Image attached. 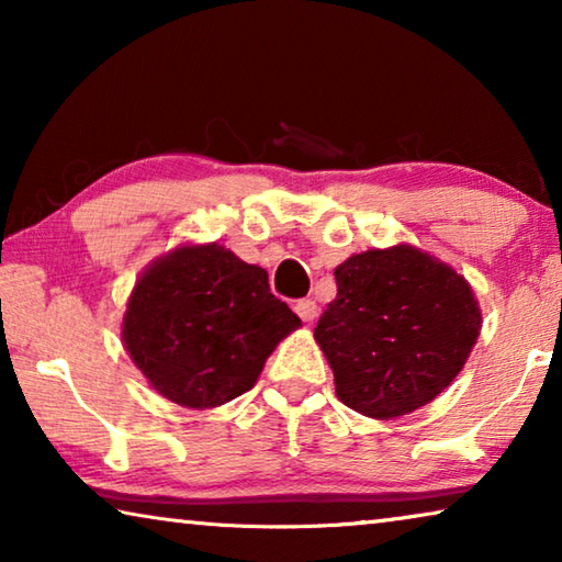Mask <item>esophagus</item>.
<instances>
[{
  "instance_id": "1",
  "label": "esophagus",
  "mask_w": 562,
  "mask_h": 562,
  "mask_svg": "<svg viewBox=\"0 0 562 562\" xmlns=\"http://www.w3.org/2000/svg\"><path fill=\"white\" fill-rule=\"evenodd\" d=\"M294 312H297L302 322H315L317 319V302L315 300H300L294 304Z\"/></svg>"
}]
</instances>
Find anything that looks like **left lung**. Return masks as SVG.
Masks as SVG:
<instances>
[{"instance_id": "1", "label": "left lung", "mask_w": 562, "mask_h": 562, "mask_svg": "<svg viewBox=\"0 0 562 562\" xmlns=\"http://www.w3.org/2000/svg\"><path fill=\"white\" fill-rule=\"evenodd\" d=\"M337 297L315 327L341 404L396 418L434 402L481 335L469 280L408 243L372 247L335 270Z\"/></svg>"}]
</instances>
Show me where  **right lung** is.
<instances>
[{
	"instance_id": "obj_1",
	"label": "right lung",
	"mask_w": 562,
	"mask_h": 562,
	"mask_svg": "<svg viewBox=\"0 0 562 562\" xmlns=\"http://www.w3.org/2000/svg\"><path fill=\"white\" fill-rule=\"evenodd\" d=\"M302 327L268 272L217 243H183L138 274L121 322L133 364L186 408L250 392L280 341Z\"/></svg>"
}]
</instances>
